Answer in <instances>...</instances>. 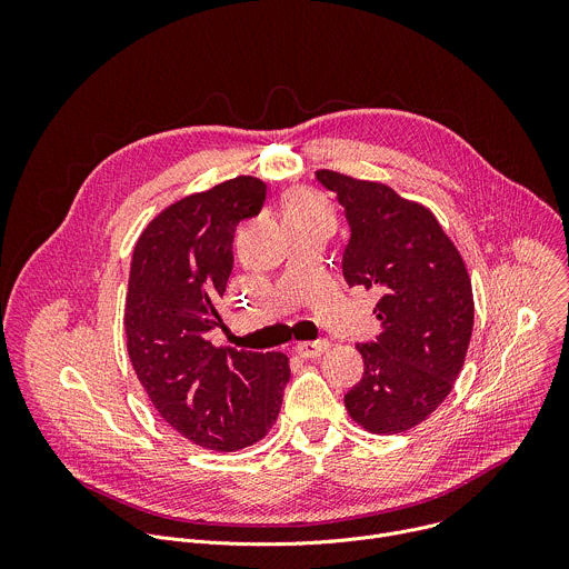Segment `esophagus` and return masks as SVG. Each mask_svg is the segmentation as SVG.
Returning <instances> with one entry per match:
<instances>
[{
	"label": "esophagus",
	"mask_w": 569,
	"mask_h": 569,
	"mask_svg": "<svg viewBox=\"0 0 569 569\" xmlns=\"http://www.w3.org/2000/svg\"><path fill=\"white\" fill-rule=\"evenodd\" d=\"M295 351L301 356V358H317L321 353L329 351V342L327 340H317V342H299L295 347Z\"/></svg>",
	"instance_id": "34e87169"
}]
</instances>
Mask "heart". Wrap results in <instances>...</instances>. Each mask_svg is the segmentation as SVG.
I'll list each match as a JSON object with an SVG mask.
<instances>
[{"instance_id":"obj_1","label":"heart","mask_w":569,"mask_h":569,"mask_svg":"<svg viewBox=\"0 0 569 569\" xmlns=\"http://www.w3.org/2000/svg\"><path fill=\"white\" fill-rule=\"evenodd\" d=\"M281 213H283V222L290 220H303V218H319L327 216L331 218V209L319 193L308 191V189H295L283 198L281 204Z\"/></svg>"}]
</instances>
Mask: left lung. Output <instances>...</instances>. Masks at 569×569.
I'll return each mask as SVG.
<instances>
[{
  "instance_id": "1",
  "label": "left lung",
  "mask_w": 569,
  "mask_h": 569,
  "mask_svg": "<svg viewBox=\"0 0 569 569\" xmlns=\"http://www.w3.org/2000/svg\"><path fill=\"white\" fill-rule=\"evenodd\" d=\"M351 224L342 272L376 288L380 333L358 345L362 380L345 396L349 417L373 435L408 432L450 393L472 336V288L455 242L421 202L380 182L321 169Z\"/></svg>"
}]
</instances>
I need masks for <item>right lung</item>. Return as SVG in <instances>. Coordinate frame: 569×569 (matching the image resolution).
Instances as JSON below:
<instances>
[{
	"label": "right lung",
	"mask_w": 569,
	"mask_h": 569,
	"mask_svg": "<svg viewBox=\"0 0 569 569\" xmlns=\"http://www.w3.org/2000/svg\"><path fill=\"white\" fill-rule=\"evenodd\" d=\"M266 182L238 176L157 213L139 233L123 308L132 369L159 417L191 443L233 452L274 426L288 356L213 347L216 299L231 274L233 229L257 216Z\"/></svg>",
	"instance_id": "obj_1"
}]
</instances>
